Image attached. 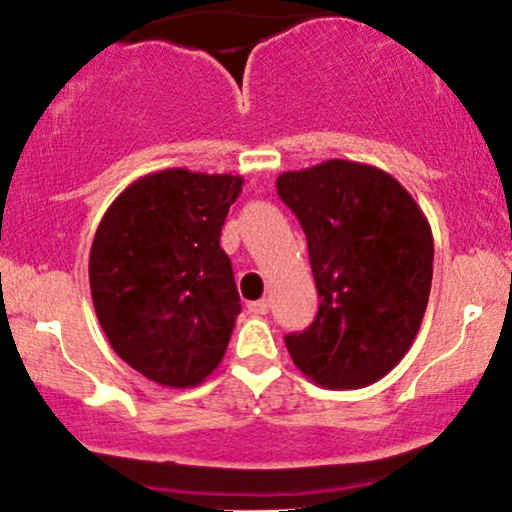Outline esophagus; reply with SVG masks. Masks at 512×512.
I'll return each mask as SVG.
<instances>
[{
  "mask_svg": "<svg viewBox=\"0 0 512 512\" xmlns=\"http://www.w3.org/2000/svg\"><path fill=\"white\" fill-rule=\"evenodd\" d=\"M248 310L252 315H267L269 313V301L267 298H260V301L248 303Z\"/></svg>",
  "mask_w": 512,
  "mask_h": 512,
  "instance_id": "esophagus-1",
  "label": "esophagus"
}]
</instances>
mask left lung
I'll list each match as a JSON object with an SVG mask.
<instances>
[{"label": "left lung", "mask_w": 512, "mask_h": 512, "mask_svg": "<svg viewBox=\"0 0 512 512\" xmlns=\"http://www.w3.org/2000/svg\"><path fill=\"white\" fill-rule=\"evenodd\" d=\"M308 238L320 310L286 337L308 380L327 390L378 383L402 361L424 320L433 233L414 197L385 170L330 158L276 178Z\"/></svg>", "instance_id": "1"}]
</instances>
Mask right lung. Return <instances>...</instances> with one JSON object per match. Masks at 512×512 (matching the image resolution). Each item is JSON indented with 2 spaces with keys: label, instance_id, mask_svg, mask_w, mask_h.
Wrapping results in <instances>:
<instances>
[{
  "label": "right lung",
  "instance_id": "add662e5",
  "mask_svg": "<svg viewBox=\"0 0 512 512\" xmlns=\"http://www.w3.org/2000/svg\"><path fill=\"white\" fill-rule=\"evenodd\" d=\"M243 178L166 168L103 214L88 281L115 354L158 385L195 387L226 354L240 298L221 226Z\"/></svg>",
  "mask_w": 512,
  "mask_h": 512
}]
</instances>
